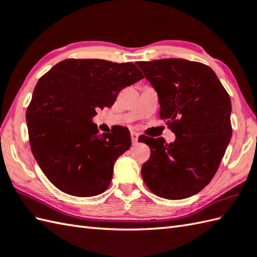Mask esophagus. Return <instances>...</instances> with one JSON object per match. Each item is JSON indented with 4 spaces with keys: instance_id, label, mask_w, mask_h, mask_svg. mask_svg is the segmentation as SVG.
I'll return each mask as SVG.
<instances>
[{
    "instance_id": "34e87169",
    "label": "esophagus",
    "mask_w": 257,
    "mask_h": 257,
    "mask_svg": "<svg viewBox=\"0 0 257 257\" xmlns=\"http://www.w3.org/2000/svg\"><path fill=\"white\" fill-rule=\"evenodd\" d=\"M130 136H132V141H133V144H137L138 143V134L137 133H135V132H132L130 133Z\"/></svg>"
}]
</instances>
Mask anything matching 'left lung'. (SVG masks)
Returning <instances> with one entry per match:
<instances>
[{"label":"left lung","mask_w":257,"mask_h":257,"mask_svg":"<svg viewBox=\"0 0 257 257\" xmlns=\"http://www.w3.org/2000/svg\"><path fill=\"white\" fill-rule=\"evenodd\" d=\"M137 65L157 91L160 118L176 135L169 145L141 139L151 150L141 168L144 181L161 198H189L210 183L230 144V96L204 64L165 58Z\"/></svg>","instance_id":"8db88e82"}]
</instances>
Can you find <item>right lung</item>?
Returning <instances> with one entry per match:
<instances>
[{
  "instance_id": "right-lung-1",
  "label": "right lung",
  "mask_w": 257,
  "mask_h": 257,
  "mask_svg": "<svg viewBox=\"0 0 257 257\" xmlns=\"http://www.w3.org/2000/svg\"><path fill=\"white\" fill-rule=\"evenodd\" d=\"M141 78L133 63L65 59L38 80L26 112L30 144L38 166L57 189L87 198L108 188L114 162L132 139L127 128L99 134L92 118Z\"/></svg>"
}]
</instances>
